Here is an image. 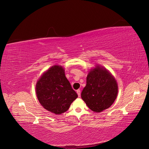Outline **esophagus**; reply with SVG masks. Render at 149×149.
<instances>
[{"label": "esophagus", "instance_id": "obj_1", "mask_svg": "<svg viewBox=\"0 0 149 149\" xmlns=\"http://www.w3.org/2000/svg\"><path fill=\"white\" fill-rule=\"evenodd\" d=\"M76 93H77V94H78V97H80V96H81V90L80 89H78L77 91H76Z\"/></svg>", "mask_w": 149, "mask_h": 149}]
</instances>
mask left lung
I'll return each instance as SVG.
<instances>
[{
  "label": "left lung",
  "mask_w": 149,
  "mask_h": 149,
  "mask_svg": "<svg viewBox=\"0 0 149 149\" xmlns=\"http://www.w3.org/2000/svg\"><path fill=\"white\" fill-rule=\"evenodd\" d=\"M118 93V83L114 76L97 65L89 72L81 98L90 109L101 112L113 104Z\"/></svg>",
  "instance_id": "left-lung-1"
}]
</instances>
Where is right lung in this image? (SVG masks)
Here are the masks:
<instances>
[{
	"label": "right lung",
	"instance_id": "1",
	"mask_svg": "<svg viewBox=\"0 0 149 149\" xmlns=\"http://www.w3.org/2000/svg\"><path fill=\"white\" fill-rule=\"evenodd\" d=\"M38 100L45 109L55 114L66 112L78 97L61 66L54 65L42 75L36 84Z\"/></svg>",
	"mask_w": 149,
	"mask_h": 149
}]
</instances>
